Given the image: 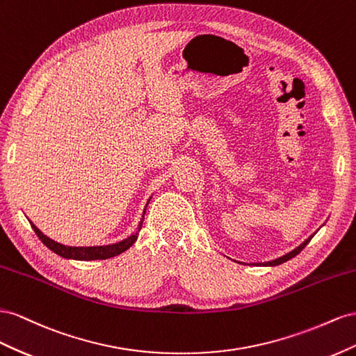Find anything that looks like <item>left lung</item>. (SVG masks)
<instances>
[{
	"instance_id": "8db88e82",
	"label": "left lung",
	"mask_w": 356,
	"mask_h": 356,
	"mask_svg": "<svg viewBox=\"0 0 356 356\" xmlns=\"http://www.w3.org/2000/svg\"><path fill=\"white\" fill-rule=\"evenodd\" d=\"M313 238V236H310L306 241H304V243H301V245L298 246V248H296V249H293L292 252H289V253H286V255H283V257H280V258H277V259H274V261H268V262H266V264H262V266H279V264H282V262H286V261H289L291 258H293V257H297L298 255V253L304 249V248H306L307 246V243L310 241Z\"/></svg>"
}]
</instances>
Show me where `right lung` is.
<instances>
[{"label": "right lung", "mask_w": 356, "mask_h": 356, "mask_svg": "<svg viewBox=\"0 0 356 356\" xmlns=\"http://www.w3.org/2000/svg\"><path fill=\"white\" fill-rule=\"evenodd\" d=\"M145 219V216H143ZM143 219L140 220V225H138V231L141 228V223H143ZM31 227L34 229V232L37 234V237L43 241V245L47 246L50 250L55 252L56 255L67 258V259H79V261H94V259H107V258H113L119 253L125 252L127 249H129L131 246L134 245V241L137 240V232L134 236H131L125 240H122L116 245H108V246H92V248H71V246H64V245H59V243L54 241L52 238L46 237L42 231H40L33 222Z\"/></svg>", "instance_id": "right-lung-1"}]
</instances>
